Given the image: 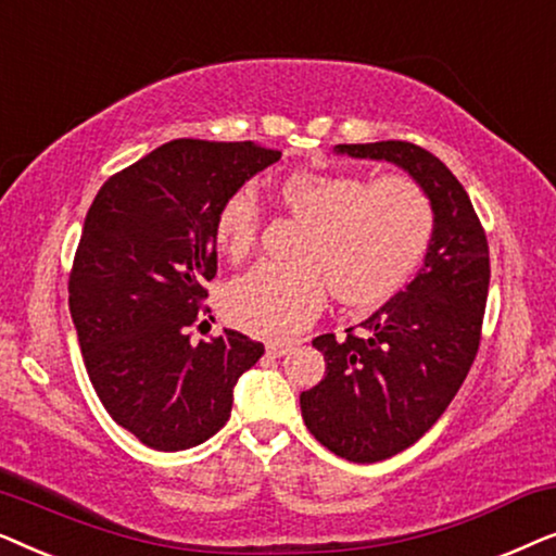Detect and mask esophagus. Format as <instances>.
I'll use <instances>...</instances> for the list:
<instances>
[{"instance_id": "esophagus-1", "label": "esophagus", "mask_w": 556, "mask_h": 556, "mask_svg": "<svg viewBox=\"0 0 556 556\" xmlns=\"http://www.w3.org/2000/svg\"><path fill=\"white\" fill-rule=\"evenodd\" d=\"M291 341H270L268 344V354H273V356H283V354H288L291 352Z\"/></svg>"}]
</instances>
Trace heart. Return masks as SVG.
Segmentation results:
<instances>
[{"label":"heart","mask_w":556,"mask_h":556,"mask_svg":"<svg viewBox=\"0 0 556 556\" xmlns=\"http://www.w3.org/2000/svg\"><path fill=\"white\" fill-rule=\"evenodd\" d=\"M278 200L306 225L295 248L299 263H261L225 291V316L255 337L283 339L306 329L329 288L346 308L382 306L409 283L435 238L432 200L402 174L293 172L278 181ZM261 223L253 189L227 194L212 227L219 253L242 261Z\"/></svg>","instance_id":"heart-1"}]
</instances>
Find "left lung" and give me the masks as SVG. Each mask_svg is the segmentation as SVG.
<instances>
[{"instance_id": "8db88e82", "label": "left lung", "mask_w": 556, "mask_h": 556, "mask_svg": "<svg viewBox=\"0 0 556 556\" xmlns=\"http://www.w3.org/2000/svg\"><path fill=\"white\" fill-rule=\"evenodd\" d=\"M339 154L405 169L435 207V238L413 283L344 339L321 333L326 375L301 392L318 443L352 463L392 458L417 443L460 390L481 344L489 299V242L453 172L409 141L339 143Z\"/></svg>"}]
</instances>
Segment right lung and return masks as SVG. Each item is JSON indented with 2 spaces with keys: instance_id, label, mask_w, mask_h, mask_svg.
I'll return each instance as SVG.
<instances>
[{
  "instance_id": "1",
  "label": "right lung",
  "mask_w": 556,
  "mask_h": 556,
  "mask_svg": "<svg viewBox=\"0 0 556 556\" xmlns=\"http://www.w3.org/2000/svg\"><path fill=\"white\" fill-rule=\"evenodd\" d=\"M278 159L253 141L174 139L113 174L90 204L67 280L71 316L103 407L154 451L215 435L235 382L265 352L232 329L192 344L189 326L210 314L219 204Z\"/></svg>"
}]
</instances>
